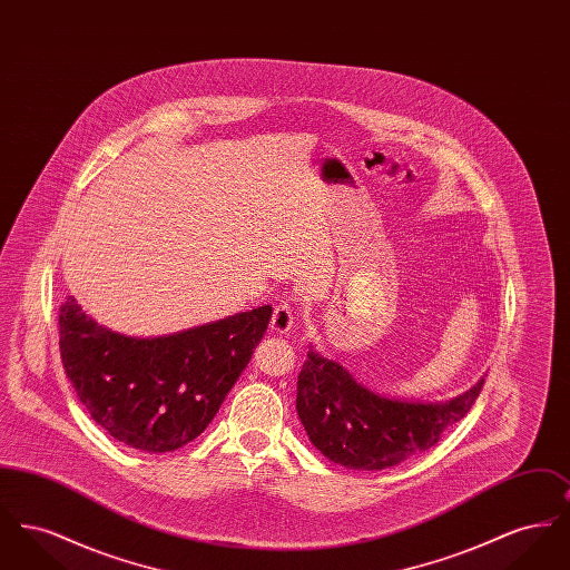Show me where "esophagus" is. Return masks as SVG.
<instances>
[{
  "label": "esophagus",
  "mask_w": 570,
  "mask_h": 570,
  "mask_svg": "<svg viewBox=\"0 0 570 570\" xmlns=\"http://www.w3.org/2000/svg\"><path fill=\"white\" fill-rule=\"evenodd\" d=\"M291 326H293V305L288 301H282L273 309L272 328L275 333H288Z\"/></svg>",
  "instance_id": "1"
}]
</instances>
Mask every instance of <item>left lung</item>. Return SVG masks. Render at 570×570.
<instances>
[{
  "label": "left lung",
  "mask_w": 570,
  "mask_h": 570,
  "mask_svg": "<svg viewBox=\"0 0 570 570\" xmlns=\"http://www.w3.org/2000/svg\"><path fill=\"white\" fill-rule=\"evenodd\" d=\"M483 382L446 402L389 400L309 348L298 374V419L326 460L384 470L432 449L474 406Z\"/></svg>",
  "instance_id": "left-lung-1"
}]
</instances>
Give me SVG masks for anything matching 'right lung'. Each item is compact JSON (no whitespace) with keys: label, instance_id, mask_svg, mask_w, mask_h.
<instances>
[{"label":"right lung","instance_id":"right-lung-1","mask_svg":"<svg viewBox=\"0 0 570 570\" xmlns=\"http://www.w3.org/2000/svg\"><path fill=\"white\" fill-rule=\"evenodd\" d=\"M272 305L160 337L98 325L72 297L59 307V353L77 397L115 440L168 453L203 434L263 340Z\"/></svg>","mask_w":570,"mask_h":570}]
</instances>
